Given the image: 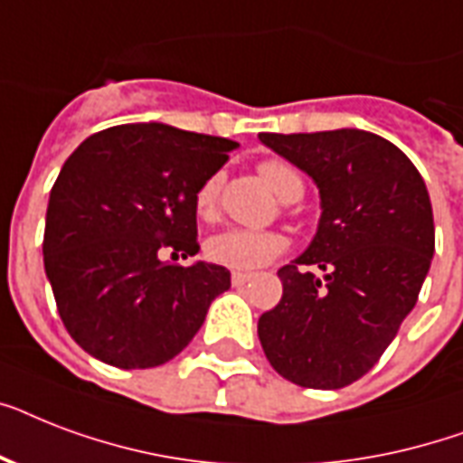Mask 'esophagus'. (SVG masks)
<instances>
[{"label": "esophagus", "instance_id": "esophagus-1", "mask_svg": "<svg viewBox=\"0 0 463 463\" xmlns=\"http://www.w3.org/2000/svg\"><path fill=\"white\" fill-rule=\"evenodd\" d=\"M250 279H252V274H245V271H232V286H245Z\"/></svg>", "mask_w": 463, "mask_h": 463}]
</instances>
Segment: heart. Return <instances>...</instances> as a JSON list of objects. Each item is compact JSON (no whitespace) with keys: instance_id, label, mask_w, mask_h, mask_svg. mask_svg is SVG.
Here are the masks:
<instances>
[{"instance_id":"b5f03b06","label":"heart","mask_w":463,"mask_h":463,"mask_svg":"<svg viewBox=\"0 0 463 463\" xmlns=\"http://www.w3.org/2000/svg\"><path fill=\"white\" fill-rule=\"evenodd\" d=\"M261 180L288 202L290 196L303 194V177L283 160H264L260 163ZM218 192H221V175H213L194 194V209L202 218H213L218 209ZM286 238L281 232L247 231V228H228L206 240V260L218 267L235 269V271H252L271 264L286 250Z\"/></svg>"}]
</instances>
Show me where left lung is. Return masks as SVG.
Segmentation results:
<instances>
[{
  "mask_svg": "<svg viewBox=\"0 0 463 463\" xmlns=\"http://www.w3.org/2000/svg\"><path fill=\"white\" fill-rule=\"evenodd\" d=\"M260 139L307 173L322 199L309 247L279 269L283 296L260 317L261 348L293 384L341 389L373 370L416 307L435 252L430 196L402 148L373 132Z\"/></svg>",
  "mask_w": 463,
  "mask_h": 463,
  "instance_id": "8db88e82",
  "label": "left lung"
}]
</instances>
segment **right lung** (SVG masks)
<instances>
[{"label":"right lung","mask_w":463,"mask_h":463,"mask_svg":"<svg viewBox=\"0 0 463 463\" xmlns=\"http://www.w3.org/2000/svg\"><path fill=\"white\" fill-rule=\"evenodd\" d=\"M238 144L144 122L93 134L69 156L45 216L47 281L67 331L108 365L144 370L194 338L231 271L199 252L194 194Z\"/></svg>","instance_id":"right-lung-1"}]
</instances>
